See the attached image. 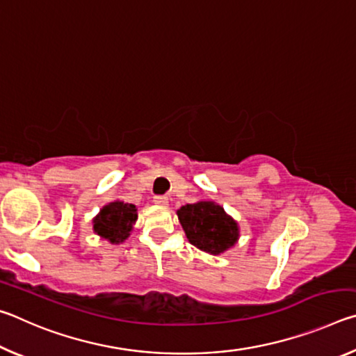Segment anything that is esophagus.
<instances>
[{"label":"esophagus","instance_id":"34e87169","mask_svg":"<svg viewBox=\"0 0 356 356\" xmlns=\"http://www.w3.org/2000/svg\"><path fill=\"white\" fill-rule=\"evenodd\" d=\"M154 202L156 204V206H160V207H168V197L166 196H155L154 197Z\"/></svg>","mask_w":356,"mask_h":356}]
</instances>
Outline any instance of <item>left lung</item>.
<instances>
[{"mask_svg": "<svg viewBox=\"0 0 356 356\" xmlns=\"http://www.w3.org/2000/svg\"><path fill=\"white\" fill-rule=\"evenodd\" d=\"M177 216L188 242L209 254H222L238 242V222L215 201L186 204L177 210Z\"/></svg>", "mask_w": 356, "mask_h": 356, "instance_id": "left-lung-1", "label": "left lung"}]
</instances>
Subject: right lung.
I'll return each instance as SVG.
<instances>
[{"instance_id":"right-lung-1","label":"right lung","mask_w":356,"mask_h":356,"mask_svg":"<svg viewBox=\"0 0 356 356\" xmlns=\"http://www.w3.org/2000/svg\"><path fill=\"white\" fill-rule=\"evenodd\" d=\"M138 220V209L134 204L124 201H113L100 209L92 218V229L100 238L111 245L124 243L130 237Z\"/></svg>"}]
</instances>
